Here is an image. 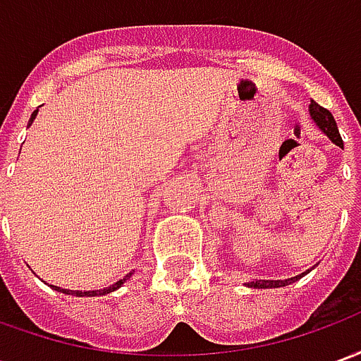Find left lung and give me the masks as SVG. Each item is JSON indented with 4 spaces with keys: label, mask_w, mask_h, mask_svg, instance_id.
Wrapping results in <instances>:
<instances>
[{
    "label": "left lung",
    "mask_w": 361,
    "mask_h": 361,
    "mask_svg": "<svg viewBox=\"0 0 361 361\" xmlns=\"http://www.w3.org/2000/svg\"><path fill=\"white\" fill-rule=\"evenodd\" d=\"M310 114L313 121L317 123L319 129L323 131V133L329 135V139L334 142V145H338L341 149H344V142H342V137L338 133V127H336V121H334L333 114L329 110H325L323 106H319L317 102H313L311 100L310 104ZM305 274V272H303ZM300 274V276H303ZM300 276H294V279H288V280H255V282H251V286L253 288H280V286H288V284H292L295 280L300 279Z\"/></svg>",
    "instance_id": "1"
}]
</instances>
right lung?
Here are the masks:
<instances>
[{
    "label": "right lung",
    "mask_w": 361,
    "mask_h": 361,
    "mask_svg": "<svg viewBox=\"0 0 361 361\" xmlns=\"http://www.w3.org/2000/svg\"><path fill=\"white\" fill-rule=\"evenodd\" d=\"M36 114H38V110L32 111V116H30V121H28V126L32 123V119L36 118ZM129 276H131V272L127 274L126 279L118 280L116 284H111V286L104 288V290H92V292H79V290H75V292H73V290H63V288H58V286H54V290H58V292H63V294H71V295H106V294H110V292H114V290H118V288L121 286V284H123V282H126Z\"/></svg>",
    "instance_id": "right-lung-1"
}]
</instances>
